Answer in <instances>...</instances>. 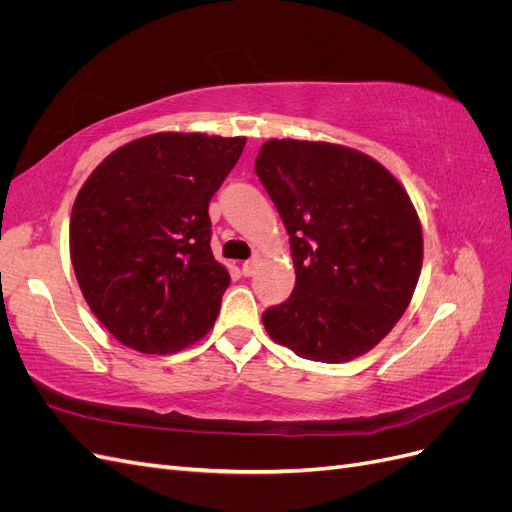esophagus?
I'll use <instances>...</instances> for the list:
<instances>
[{"instance_id":"esophagus-1","label":"esophagus","mask_w":512,"mask_h":512,"mask_svg":"<svg viewBox=\"0 0 512 512\" xmlns=\"http://www.w3.org/2000/svg\"><path fill=\"white\" fill-rule=\"evenodd\" d=\"M256 267H258V256H254V258H250V260H245L243 265H241V271H243V275H254L256 273Z\"/></svg>"}]
</instances>
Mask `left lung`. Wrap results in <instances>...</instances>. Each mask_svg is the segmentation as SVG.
<instances>
[{"label": "left lung", "instance_id": "8db88e82", "mask_svg": "<svg viewBox=\"0 0 512 512\" xmlns=\"http://www.w3.org/2000/svg\"><path fill=\"white\" fill-rule=\"evenodd\" d=\"M290 235L297 282L262 314L273 342L301 359L346 363L404 316L423 267L408 192L365 153L333 143L267 141L256 158Z\"/></svg>", "mask_w": 512, "mask_h": 512}]
</instances>
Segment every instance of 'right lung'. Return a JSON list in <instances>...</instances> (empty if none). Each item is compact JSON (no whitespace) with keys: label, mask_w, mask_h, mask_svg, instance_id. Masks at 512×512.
<instances>
[{"label":"right lung","mask_w":512,"mask_h":512,"mask_svg":"<svg viewBox=\"0 0 512 512\" xmlns=\"http://www.w3.org/2000/svg\"><path fill=\"white\" fill-rule=\"evenodd\" d=\"M245 136L160 132L119 147L70 215V258L94 316L123 346L173 354L205 337L230 275L211 252L209 200Z\"/></svg>","instance_id":"add662e5"}]
</instances>
